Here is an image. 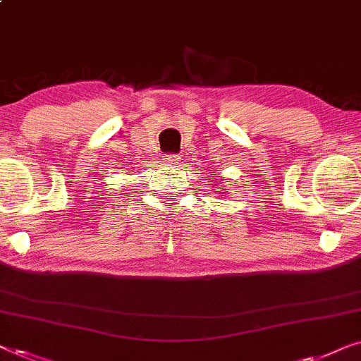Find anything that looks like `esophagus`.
Here are the masks:
<instances>
[{
  "mask_svg": "<svg viewBox=\"0 0 361 361\" xmlns=\"http://www.w3.org/2000/svg\"><path fill=\"white\" fill-rule=\"evenodd\" d=\"M164 164L167 167H177L180 164V157L176 156V154H169V156H164Z\"/></svg>",
  "mask_w": 361,
  "mask_h": 361,
  "instance_id": "34e87169",
  "label": "esophagus"
}]
</instances>
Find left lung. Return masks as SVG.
Returning a JSON list of instances; mask_svg holds the SVG:
<instances>
[{"instance_id":"obj_1","label":"left lung","mask_w":361,"mask_h":361,"mask_svg":"<svg viewBox=\"0 0 361 361\" xmlns=\"http://www.w3.org/2000/svg\"><path fill=\"white\" fill-rule=\"evenodd\" d=\"M216 180H219V177H216ZM216 189H219V187H216Z\"/></svg>"}]
</instances>
